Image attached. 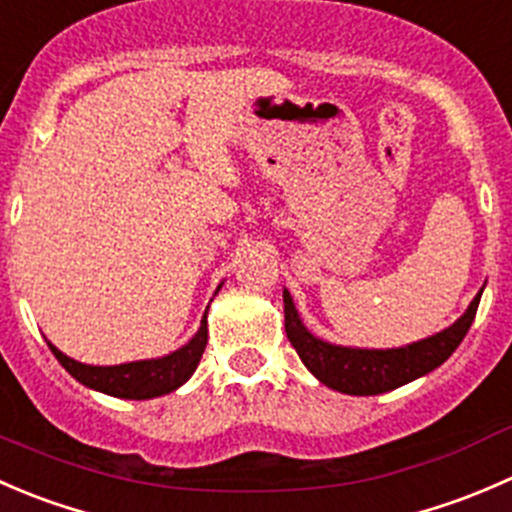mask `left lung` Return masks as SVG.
Instances as JSON below:
<instances>
[{
    "label": "left lung",
    "instance_id": "obj_1",
    "mask_svg": "<svg viewBox=\"0 0 512 512\" xmlns=\"http://www.w3.org/2000/svg\"><path fill=\"white\" fill-rule=\"evenodd\" d=\"M483 288L475 293L470 306L465 308V313L453 326L398 348L338 346V343L313 336L298 316V308L288 288H283L286 336L291 346L296 348L303 366L323 386L338 393H348V396H378V393H388L393 388H401L416 378L426 376L453 356V351L460 346L470 323H473Z\"/></svg>",
    "mask_w": 512,
    "mask_h": 512
}]
</instances>
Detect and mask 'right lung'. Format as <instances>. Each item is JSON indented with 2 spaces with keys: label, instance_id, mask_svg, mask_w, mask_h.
<instances>
[{
  "label": "right lung",
  "instance_id": "add662e5",
  "mask_svg": "<svg viewBox=\"0 0 512 512\" xmlns=\"http://www.w3.org/2000/svg\"><path fill=\"white\" fill-rule=\"evenodd\" d=\"M206 313H209V308H206ZM206 313L201 318L199 331L191 336L189 343L166 353V356L146 358V361L119 363V366H89V363H79L69 358L52 341L47 343L54 356H57V361L67 368L69 376L77 378L82 386L106 393V396L126 398V401H149V398H159L176 391L194 376L196 366L204 356L206 341H209Z\"/></svg>",
  "mask_w": 512,
  "mask_h": 512
}]
</instances>
